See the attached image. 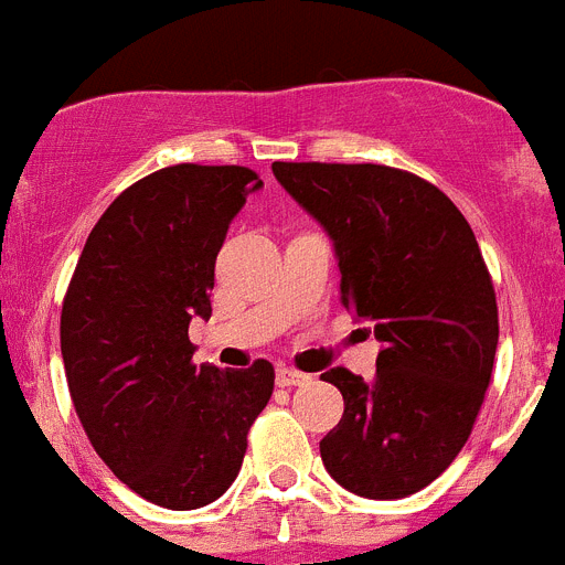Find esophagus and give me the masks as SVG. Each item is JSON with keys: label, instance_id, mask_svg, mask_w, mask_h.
Returning a JSON list of instances; mask_svg holds the SVG:
<instances>
[{"label": "esophagus", "instance_id": "obj_1", "mask_svg": "<svg viewBox=\"0 0 565 565\" xmlns=\"http://www.w3.org/2000/svg\"><path fill=\"white\" fill-rule=\"evenodd\" d=\"M311 382V376L302 371H297V367H277V384L279 387H299V384H308Z\"/></svg>", "mask_w": 565, "mask_h": 565}]
</instances>
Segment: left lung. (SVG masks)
Segmentation results:
<instances>
[{
  "mask_svg": "<svg viewBox=\"0 0 565 565\" xmlns=\"http://www.w3.org/2000/svg\"><path fill=\"white\" fill-rule=\"evenodd\" d=\"M274 178L333 239L342 306L376 322V379H322L344 398L319 441L337 483L362 498H407L467 444L498 348L492 277L467 217L438 186L379 163H286Z\"/></svg>",
  "mask_w": 565,
  "mask_h": 565,
  "instance_id": "left-lung-1",
  "label": "left lung"
}]
</instances>
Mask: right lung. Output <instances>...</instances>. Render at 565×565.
Returning a JSON list of instances; mask_svg holds the SVG:
<instances>
[{
    "label": "right lung",
    "instance_id": "1",
    "mask_svg": "<svg viewBox=\"0 0 565 565\" xmlns=\"http://www.w3.org/2000/svg\"><path fill=\"white\" fill-rule=\"evenodd\" d=\"M263 186L248 167L178 163L124 189L89 232L62 306V359L89 444L118 481L167 509L232 487L274 393L257 359L194 364L192 317H212L214 259Z\"/></svg>",
    "mask_w": 565,
    "mask_h": 565
}]
</instances>
